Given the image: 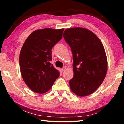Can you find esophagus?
Instances as JSON below:
<instances>
[{
	"label": "esophagus",
	"instance_id": "34e87169",
	"mask_svg": "<svg viewBox=\"0 0 124 124\" xmlns=\"http://www.w3.org/2000/svg\"><path fill=\"white\" fill-rule=\"evenodd\" d=\"M66 70V67H63V68L61 69L62 71H64Z\"/></svg>",
	"mask_w": 124,
	"mask_h": 124
}]
</instances>
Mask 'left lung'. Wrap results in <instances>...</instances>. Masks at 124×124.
I'll list each match as a JSON object with an SVG mask.
<instances>
[{
  "instance_id": "1",
  "label": "left lung",
  "mask_w": 124,
  "mask_h": 124,
  "mask_svg": "<svg viewBox=\"0 0 124 124\" xmlns=\"http://www.w3.org/2000/svg\"><path fill=\"white\" fill-rule=\"evenodd\" d=\"M63 37L72 50L74 76L69 81L75 95L84 97L93 93L107 72V59L102 42L95 34L81 27L66 29Z\"/></svg>"
}]
</instances>
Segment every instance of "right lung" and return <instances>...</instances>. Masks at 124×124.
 <instances>
[{"mask_svg": "<svg viewBox=\"0 0 124 124\" xmlns=\"http://www.w3.org/2000/svg\"><path fill=\"white\" fill-rule=\"evenodd\" d=\"M64 28H44L33 32L23 45L20 54L22 79L29 89L42 94L51 89L60 72L50 63L51 49L62 38Z\"/></svg>", "mask_w": 124, "mask_h": 124, "instance_id": "obj_1", "label": "right lung"}]
</instances>
